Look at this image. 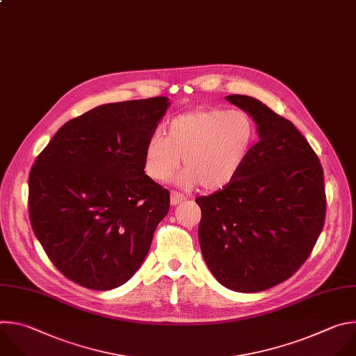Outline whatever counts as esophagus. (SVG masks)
Here are the masks:
<instances>
[{"label":"esophagus","mask_w":356,"mask_h":356,"mask_svg":"<svg viewBox=\"0 0 356 356\" xmlns=\"http://www.w3.org/2000/svg\"><path fill=\"white\" fill-rule=\"evenodd\" d=\"M185 199H186V196L182 195L181 192H177V191H172V192H171V204H172V206H175V204L184 202Z\"/></svg>","instance_id":"esophagus-1"}]
</instances>
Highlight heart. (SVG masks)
I'll list each match as a JSON object with an SVG mask.
<instances>
[{
    "label": "heart",
    "mask_w": 356,
    "mask_h": 356,
    "mask_svg": "<svg viewBox=\"0 0 356 356\" xmlns=\"http://www.w3.org/2000/svg\"><path fill=\"white\" fill-rule=\"evenodd\" d=\"M255 123L240 109H196L167 122L164 136L154 133L145 149V171L157 182L168 181L179 168L182 186L204 191L227 186L241 171L255 141Z\"/></svg>",
    "instance_id": "heart-1"
}]
</instances>
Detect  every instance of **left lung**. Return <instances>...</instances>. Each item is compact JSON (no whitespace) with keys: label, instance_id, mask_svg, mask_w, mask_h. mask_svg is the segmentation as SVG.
<instances>
[{"label":"left lung","instance_id":"left-lung-1","mask_svg":"<svg viewBox=\"0 0 356 356\" xmlns=\"http://www.w3.org/2000/svg\"><path fill=\"white\" fill-rule=\"evenodd\" d=\"M226 99L258 126L238 175L195 202L203 258L227 289L255 293L289 279L309 258L325 220L321 163L295 124L247 95Z\"/></svg>","mask_w":356,"mask_h":356}]
</instances>
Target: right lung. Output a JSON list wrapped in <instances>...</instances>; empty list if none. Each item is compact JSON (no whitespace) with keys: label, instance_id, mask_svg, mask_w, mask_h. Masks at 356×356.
Segmentation results:
<instances>
[{"label":"right lung","instance_id":"right-lung-1","mask_svg":"<svg viewBox=\"0 0 356 356\" xmlns=\"http://www.w3.org/2000/svg\"><path fill=\"white\" fill-rule=\"evenodd\" d=\"M165 97L97 106L63 124L29 172V220L53 265L94 291L126 283L170 210L145 174Z\"/></svg>","mask_w":356,"mask_h":356}]
</instances>
